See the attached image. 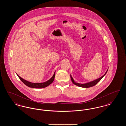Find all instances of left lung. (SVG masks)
Masks as SVG:
<instances>
[{"mask_svg": "<svg viewBox=\"0 0 126 126\" xmlns=\"http://www.w3.org/2000/svg\"><path fill=\"white\" fill-rule=\"evenodd\" d=\"M107 71H108V70H107ZM107 71L105 73V74H104L103 76H102V77H101L100 78H98V79H96V80H94V81H92V82H91L87 83H86V84H79V83H76V82L74 81V80H73V79L72 78L71 76H70V77H71V81H72L73 83L74 84H75V85H77V86H79V87H81L88 88V87H92V86H93L95 85V84H97V83H98V82H99V81L102 79V78H103V77L106 75V73L107 72Z\"/></svg>", "mask_w": 126, "mask_h": 126, "instance_id": "8db88e82", "label": "left lung"}]
</instances>
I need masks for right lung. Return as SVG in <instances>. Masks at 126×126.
<instances>
[{
	"instance_id": "add662e5",
	"label": "right lung",
	"mask_w": 126,
	"mask_h": 126,
	"mask_svg": "<svg viewBox=\"0 0 126 126\" xmlns=\"http://www.w3.org/2000/svg\"><path fill=\"white\" fill-rule=\"evenodd\" d=\"M18 78H20V79L26 85H27L28 87H32V88H42L46 87L47 86H48L49 84H51L53 81H54V78H55V72L54 73L53 76L52 77L50 78L49 80H48L47 81L44 82V83H31L30 82H28L24 79L21 78L20 77H19L18 75H17Z\"/></svg>"
}]
</instances>
